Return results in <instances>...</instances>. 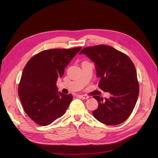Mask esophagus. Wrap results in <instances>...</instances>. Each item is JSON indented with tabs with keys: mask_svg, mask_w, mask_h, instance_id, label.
Instances as JSON below:
<instances>
[{
	"mask_svg": "<svg viewBox=\"0 0 158 158\" xmlns=\"http://www.w3.org/2000/svg\"><path fill=\"white\" fill-rule=\"evenodd\" d=\"M80 97L82 98V99H87L89 98V96L87 95H80Z\"/></svg>",
	"mask_w": 158,
	"mask_h": 158,
	"instance_id": "34e87169",
	"label": "esophagus"
}]
</instances>
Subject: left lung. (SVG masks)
Segmentation results:
<instances>
[{"label":"left lung","mask_w":158,"mask_h":158,"mask_svg":"<svg viewBox=\"0 0 158 158\" xmlns=\"http://www.w3.org/2000/svg\"><path fill=\"white\" fill-rule=\"evenodd\" d=\"M96 64L98 87L109 93V98L94 96L99 104L93 112L101 123L114 126L124 122L136 105L139 91L136 70L131 59L124 53L104 44L89 46L81 51Z\"/></svg>","instance_id":"8db88e82"}]
</instances>
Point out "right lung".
<instances>
[{"instance_id":"right-lung-1","label":"right lung","mask_w":158,"mask_h":158,"mask_svg":"<svg viewBox=\"0 0 158 158\" xmlns=\"http://www.w3.org/2000/svg\"><path fill=\"white\" fill-rule=\"evenodd\" d=\"M81 49L44 50L26 64L19 84L18 94L26 113L36 124L48 126L64 114L73 97L71 94L58 92L57 81Z\"/></svg>"}]
</instances>
